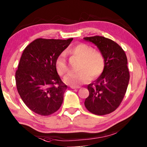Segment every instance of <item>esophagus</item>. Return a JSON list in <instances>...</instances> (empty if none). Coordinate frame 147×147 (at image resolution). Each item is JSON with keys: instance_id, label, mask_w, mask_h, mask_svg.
<instances>
[{"instance_id": "1", "label": "esophagus", "mask_w": 147, "mask_h": 147, "mask_svg": "<svg viewBox=\"0 0 147 147\" xmlns=\"http://www.w3.org/2000/svg\"><path fill=\"white\" fill-rule=\"evenodd\" d=\"M71 88H73V89H77V88H79L80 86H71Z\"/></svg>"}]
</instances>
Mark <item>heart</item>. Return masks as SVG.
I'll list each match as a JSON object with an SVG mask.
<instances>
[{"label": "heart", "mask_w": 147, "mask_h": 147, "mask_svg": "<svg viewBox=\"0 0 147 147\" xmlns=\"http://www.w3.org/2000/svg\"><path fill=\"white\" fill-rule=\"evenodd\" d=\"M68 53L74 57L79 59L78 73H71L65 76V83L73 86H79L99 76L104 71L105 66V58L100 51L94 50L91 46L80 43L70 50ZM56 69L60 75L64 76L69 72V66L66 56L61 54L55 62Z\"/></svg>", "instance_id": "obj_1"}]
</instances>
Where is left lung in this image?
I'll return each instance as SVG.
<instances>
[{"mask_svg": "<svg viewBox=\"0 0 147 147\" xmlns=\"http://www.w3.org/2000/svg\"><path fill=\"white\" fill-rule=\"evenodd\" d=\"M84 39L98 47L105 61L102 74L87 86L89 96L84 105L92 114H109L119 107L127 91L130 78L127 56L117 42L109 38L94 36Z\"/></svg>", "mask_w": 147, "mask_h": 147, "instance_id": "1", "label": "left lung"}]
</instances>
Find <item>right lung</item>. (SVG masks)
Listing matches in <instances>:
<instances>
[{
  "label": "right lung",
  "mask_w": 147,
  "mask_h": 147,
  "mask_svg": "<svg viewBox=\"0 0 147 147\" xmlns=\"http://www.w3.org/2000/svg\"><path fill=\"white\" fill-rule=\"evenodd\" d=\"M73 39L37 38L22 53L15 74L16 88L24 104L36 114L52 115L63 103L67 86L58 74L55 62Z\"/></svg>",
  "instance_id": "obj_1"
}]
</instances>
